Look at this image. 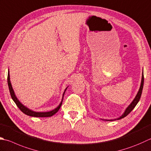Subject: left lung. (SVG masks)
<instances>
[{"instance_id": "8db88e82", "label": "left lung", "mask_w": 151, "mask_h": 151, "mask_svg": "<svg viewBox=\"0 0 151 151\" xmlns=\"http://www.w3.org/2000/svg\"><path fill=\"white\" fill-rule=\"evenodd\" d=\"M143 84H144V75H143H143H142V79H141V86H140V88L139 90L138 93H137L136 96L134 98V99L133 100V101L131 103V104L129 105L128 107L126 108V109L124 111V113L122 114V115L121 116H120L119 119H117V120H120L121 119H123L125 116H126L130 112L135 108V106L137 104V103L139 101V99L141 98V93H142V91H143ZM113 120H110V121H113ZM114 120H116V119H114ZM109 121V120H108Z\"/></svg>"}]
</instances>
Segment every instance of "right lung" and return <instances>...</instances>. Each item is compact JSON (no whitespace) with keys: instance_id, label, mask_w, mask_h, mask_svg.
Masks as SVG:
<instances>
[{"instance_id":"add662e5","label":"right lung","mask_w":151,"mask_h":151,"mask_svg":"<svg viewBox=\"0 0 151 151\" xmlns=\"http://www.w3.org/2000/svg\"><path fill=\"white\" fill-rule=\"evenodd\" d=\"M8 88H9V90H10V95L12 97V99H13V101L16 103V105L18 107V108L20 109L21 111H22L23 113L28 115V116H34V117H50V116H52L53 115L55 114L57 112L59 111V109H60L61 104H62V101H63V96H64V94L65 92V91L67 90H65L64 93H63V98H62L61 100V102L60 103V104L59 105L58 107L57 108H55L54 110H52L51 111H49V112H35V111H32L30 109H29L28 108H27L26 107H25L24 105L22 103H20V101H19L17 98L16 97V95H15L14 93V90L12 88V84H11V82H10V73H9V70H8Z\"/></svg>"}]
</instances>
